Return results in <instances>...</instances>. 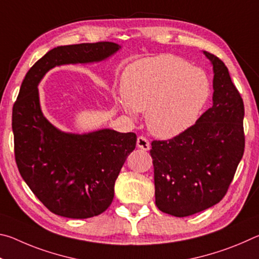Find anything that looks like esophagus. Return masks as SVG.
I'll return each mask as SVG.
<instances>
[{
    "instance_id": "obj_1",
    "label": "esophagus",
    "mask_w": 259,
    "mask_h": 259,
    "mask_svg": "<svg viewBox=\"0 0 259 259\" xmlns=\"http://www.w3.org/2000/svg\"><path fill=\"white\" fill-rule=\"evenodd\" d=\"M137 146L139 148H142L144 151H148L151 147V144H150V140H148L145 136H139L137 138Z\"/></svg>"
}]
</instances>
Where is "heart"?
Segmentation results:
<instances>
[{"label": "heart", "mask_w": 259, "mask_h": 259, "mask_svg": "<svg viewBox=\"0 0 259 259\" xmlns=\"http://www.w3.org/2000/svg\"><path fill=\"white\" fill-rule=\"evenodd\" d=\"M121 108L135 116L146 111L153 135L172 138L195 123L210 95L207 75L179 57L161 55L136 61L124 69Z\"/></svg>", "instance_id": "heart-1"}]
</instances>
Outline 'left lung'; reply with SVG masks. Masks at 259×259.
Returning <instances> with one entry per match:
<instances>
[{"label":"left lung","instance_id":"8db88e82","mask_svg":"<svg viewBox=\"0 0 259 259\" xmlns=\"http://www.w3.org/2000/svg\"><path fill=\"white\" fill-rule=\"evenodd\" d=\"M213 66V105L191 128L168 140H153L155 204L186 217L224 198L244 153L242 97L229 69L204 51Z\"/></svg>","mask_w":259,"mask_h":259}]
</instances>
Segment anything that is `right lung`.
<instances>
[{
	"mask_svg": "<svg viewBox=\"0 0 259 259\" xmlns=\"http://www.w3.org/2000/svg\"><path fill=\"white\" fill-rule=\"evenodd\" d=\"M119 49L113 42L55 48L26 74L14 104L17 166L34 195L58 216L90 218L111 205L115 181L137 136L109 129L88 135L61 133L43 116L37 84L52 67L99 61Z\"/></svg>",
	"mask_w": 259,
	"mask_h": 259,
	"instance_id": "add662e5",
	"label": "right lung"
}]
</instances>
